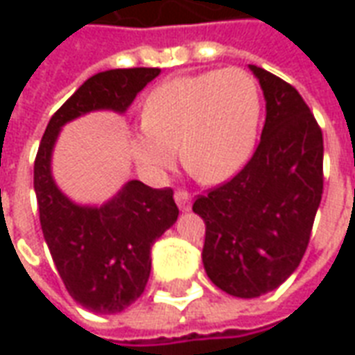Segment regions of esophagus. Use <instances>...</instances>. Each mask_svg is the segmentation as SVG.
Returning a JSON list of instances; mask_svg holds the SVG:
<instances>
[{"instance_id":"esophagus-1","label":"esophagus","mask_w":355,"mask_h":355,"mask_svg":"<svg viewBox=\"0 0 355 355\" xmlns=\"http://www.w3.org/2000/svg\"><path fill=\"white\" fill-rule=\"evenodd\" d=\"M175 201H177L178 209H180L182 213L190 211V207H192V196L188 192H184V190H178V192L175 193Z\"/></svg>"}]
</instances>
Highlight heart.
I'll return each instance as SVG.
<instances>
[{"label":"heart","mask_w":355,"mask_h":355,"mask_svg":"<svg viewBox=\"0 0 355 355\" xmlns=\"http://www.w3.org/2000/svg\"><path fill=\"white\" fill-rule=\"evenodd\" d=\"M259 119L261 94L245 70L180 76L148 93L144 123L132 129L129 146L148 175L169 169L180 146V159L192 177L220 184L236 177L253 155Z\"/></svg>","instance_id":"heart-1"}]
</instances>
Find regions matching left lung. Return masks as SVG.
<instances>
[{"label": "left lung", "instance_id": "8db88e82", "mask_svg": "<svg viewBox=\"0 0 355 355\" xmlns=\"http://www.w3.org/2000/svg\"><path fill=\"white\" fill-rule=\"evenodd\" d=\"M266 101L257 152L230 182L193 203L205 223L203 268L232 297L277 289L298 268L323 193V137L302 96L249 64Z\"/></svg>", "mask_w": 355, "mask_h": 355}]
</instances>
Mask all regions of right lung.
Returning <instances> with one entry per match:
<instances>
[{"instance_id": "right-lung-1", "label": "right lung", "mask_w": 355, "mask_h": 355, "mask_svg": "<svg viewBox=\"0 0 355 355\" xmlns=\"http://www.w3.org/2000/svg\"><path fill=\"white\" fill-rule=\"evenodd\" d=\"M159 68L106 70L89 78L51 117L34 163L43 238L70 297L94 313L123 312L144 293L150 249L178 218L173 190L129 180L102 205L70 200L53 178V150L66 123L91 112L125 114Z\"/></svg>"}]
</instances>
